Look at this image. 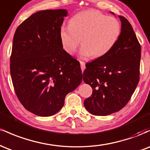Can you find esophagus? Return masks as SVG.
<instances>
[{
  "mask_svg": "<svg viewBox=\"0 0 150 150\" xmlns=\"http://www.w3.org/2000/svg\"><path fill=\"white\" fill-rule=\"evenodd\" d=\"M80 66H81V69H82V71L83 72L84 70L85 69V63L83 61H80Z\"/></svg>",
  "mask_w": 150,
  "mask_h": 150,
  "instance_id": "1",
  "label": "esophagus"
}]
</instances>
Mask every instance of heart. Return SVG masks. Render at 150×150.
Returning a JSON list of instances; mask_svg holds the SVG:
<instances>
[{
    "instance_id": "1",
    "label": "heart",
    "mask_w": 150,
    "mask_h": 150,
    "mask_svg": "<svg viewBox=\"0 0 150 150\" xmlns=\"http://www.w3.org/2000/svg\"><path fill=\"white\" fill-rule=\"evenodd\" d=\"M120 34L117 19L92 10L77 13L70 20L69 27H62L59 32L62 46L68 54L76 52L82 39V58L104 57L116 45Z\"/></svg>"
}]
</instances>
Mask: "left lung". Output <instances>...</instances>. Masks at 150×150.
Instances as JSON below:
<instances>
[{"label": "left lung", "instance_id": "obj_1", "mask_svg": "<svg viewBox=\"0 0 150 150\" xmlns=\"http://www.w3.org/2000/svg\"><path fill=\"white\" fill-rule=\"evenodd\" d=\"M118 18L121 29L116 45L104 57L87 63L83 73L84 82L92 88L84 105L95 116H107L124 107L140 79V45L128 20Z\"/></svg>", "mask_w": 150, "mask_h": 150}]
</instances>
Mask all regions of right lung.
I'll use <instances>...</instances> for the list:
<instances>
[{
	"mask_svg": "<svg viewBox=\"0 0 150 150\" xmlns=\"http://www.w3.org/2000/svg\"><path fill=\"white\" fill-rule=\"evenodd\" d=\"M65 9L41 10L17 28L10 57L15 93L26 109L51 116L64 105L65 96L80 85V63L63 49L59 32Z\"/></svg>",
	"mask_w": 150,
	"mask_h": 150,
	"instance_id": "add662e5",
	"label": "right lung"
}]
</instances>
